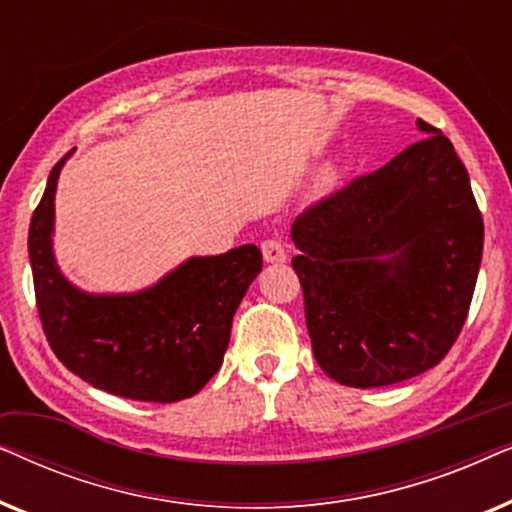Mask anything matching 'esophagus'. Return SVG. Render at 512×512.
Returning a JSON list of instances; mask_svg holds the SVG:
<instances>
[{"instance_id":"34e87169","label":"esophagus","mask_w":512,"mask_h":512,"mask_svg":"<svg viewBox=\"0 0 512 512\" xmlns=\"http://www.w3.org/2000/svg\"><path fill=\"white\" fill-rule=\"evenodd\" d=\"M261 251H263V258L265 263H286V251L282 247V242L277 240H265L261 244Z\"/></svg>"}]
</instances>
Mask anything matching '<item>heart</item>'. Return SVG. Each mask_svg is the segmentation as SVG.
Masks as SVG:
<instances>
[{"label": "heart", "instance_id": "heart-1", "mask_svg": "<svg viewBox=\"0 0 512 512\" xmlns=\"http://www.w3.org/2000/svg\"><path fill=\"white\" fill-rule=\"evenodd\" d=\"M340 179H342V167L340 163H326L321 170L317 172V177H314V186H312V195L317 200L326 198V195H331L335 188L340 186Z\"/></svg>", "mask_w": 512, "mask_h": 512}]
</instances>
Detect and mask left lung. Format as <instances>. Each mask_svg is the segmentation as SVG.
Segmentation results:
<instances>
[{
	"label": "left lung",
	"instance_id": "obj_1",
	"mask_svg": "<svg viewBox=\"0 0 512 512\" xmlns=\"http://www.w3.org/2000/svg\"><path fill=\"white\" fill-rule=\"evenodd\" d=\"M417 130L426 137L291 226L314 359L347 387L436 366L478 282L485 226L471 179L443 132Z\"/></svg>",
	"mask_w": 512,
	"mask_h": 512
}]
</instances>
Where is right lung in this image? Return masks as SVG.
Returning a JSON list of instances; mask_svg holds the SVG:
<instances>
[{
    "label": "right lung",
    "instance_id": "add662e5",
    "mask_svg": "<svg viewBox=\"0 0 512 512\" xmlns=\"http://www.w3.org/2000/svg\"><path fill=\"white\" fill-rule=\"evenodd\" d=\"M69 156L48 174L27 237L48 345L62 366L107 394L149 403L195 396L221 368L235 310L263 268L261 249L191 256L142 291H83L53 251L55 191Z\"/></svg>",
    "mask_w": 512,
    "mask_h": 512
}]
</instances>
